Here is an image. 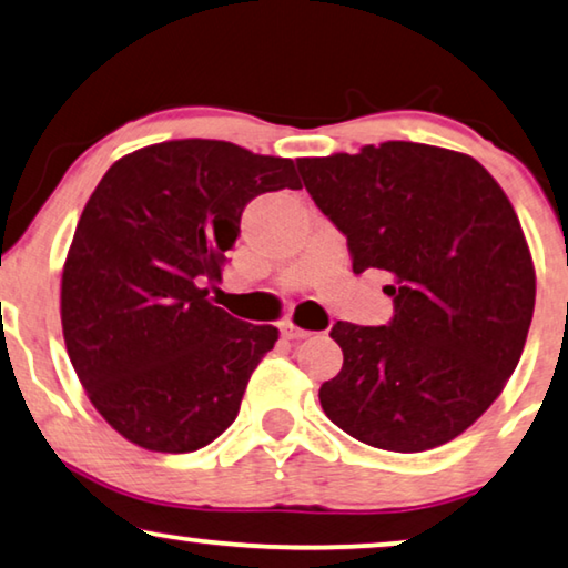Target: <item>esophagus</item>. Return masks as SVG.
I'll return each instance as SVG.
<instances>
[{
  "label": "esophagus",
  "instance_id": "esophagus-1",
  "mask_svg": "<svg viewBox=\"0 0 568 568\" xmlns=\"http://www.w3.org/2000/svg\"><path fill=\"white\" fill-rule=\"evenodd\" d=\"M281 332H283L285 339H306V337H311L308 329H301V326H295V324H291V322L283 324Z\"/></svg>",
  "mask_w": 568,
  "mask_h": 568
}]
</instances>
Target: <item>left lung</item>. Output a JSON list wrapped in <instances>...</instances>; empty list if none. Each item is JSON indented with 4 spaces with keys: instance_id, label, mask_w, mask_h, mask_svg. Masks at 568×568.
Instances as JSON below:
<instances>
[{
    "instance_id": "left-lung-1",
    "label": "left lung",
    "mask_w": 568,
    "mask_h": 568,
    "mask_svg": "<svg viewBox=\"0 0 568 568\" xmlns=\"http://www.w3.org/2000/svg\"><path fill=\"white\" fill-rule=\"evenodd\" d=\"M308 195L347 236L353 273L383 270L394 318L337 322L342 371L326 417L365 445L450 443L501 394L535 308V267L497 180L460 151L412 141L295 159Z\"/></svg>"
}]
</instances>
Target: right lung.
<instances>
[{"label":"right lung","instance_id":"1","mask_svg":"<svg viewBox=\"0 0 568 568\" xmlns=\"http://www.w3.org/2000/svg\"><path fill=\"white\" fill-rule=\"evenodd\" d=\"M298 190L291 159L182 139L110 166L61 275L69 361L110 427L156 453H193L236 419L275 326L207 301L252 197Z\"/></svg>","mask_w":568,"mask_h":568}]
</instances>
